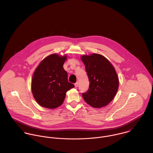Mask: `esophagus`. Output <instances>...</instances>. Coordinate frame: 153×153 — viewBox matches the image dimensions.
<instances>
[{"mask_svg": "<svg viewBox=\"0 0 153 153\" xmlns=\"http://www.w3.org/2000/svg\"><path fill=\"white\" fill-rule=\"evenodd\" d=\"M78 85H79L78 82H76L75 84V87L76 88L78 87Z\"/></svg>", "mask_w": 153, "mask_h": 153, "instance_id": "34e87169", "label": "esophagus"}]
</instances>
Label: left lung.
<instances>
[{"instance_id":"left-lung-1","label":"left lung","mask_w":153,"mask_h":153,"mask_svg":"<svg viewBox=\"0 0 153 153\" xmlns=\"http://www.w3.org/2000/svg\"><path fill=\"white\" fill-rule=\"evenodd\" d=\"M89 81L87 91L82 93L85 101L100 108L112 100L118 89V78L113 66L104 56L97 53L81 57Z\"/></svg>"}]
</instances>
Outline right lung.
Returning a JSON list of instances; mask_svg holds the SVG:
<instances>
[{
	"mask_svg": "<svg viewBox=\"0 0 153 153\" xmlns=\"http://www.w3.org/2000/svg\"><path fill=\"white\" fill-rule=\"evenodd\" d=\"M66 56L52 54L40 63L32 81V92L37 102L43 107L55 108L60 106L66 92L75 85L68 82L63 68Z\"/></svg>",
	"mask_w": 153,
	"mask_h": 153,
	"instance_id": "1",
	"label": "right lung"
}]
</instances>
